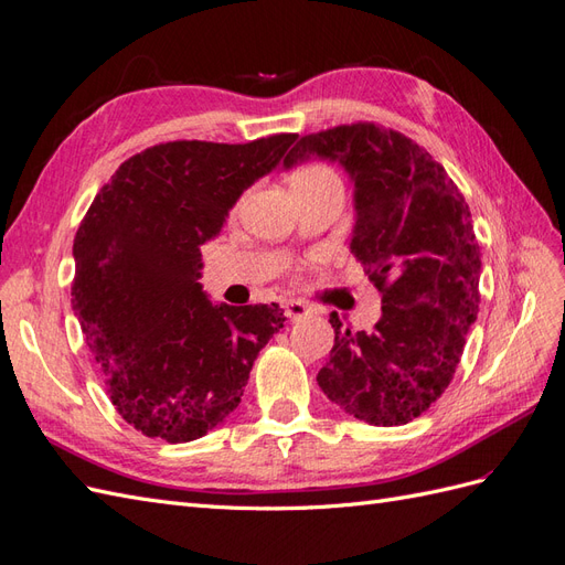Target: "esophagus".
I'll list each match as a JSON object with an SVG mask.
<instances>
[{
    "label": "esophagus",
    "mask_w": 565,
    "mask_h": 565,
    "mask_svg": "<svg viewBox=\"0 0 565 565\" xmlns=\"http://www.w3.org/2000/svg\"><path fill=\"white\" fill-rule=\"evenodd\" d=\"M309 313H311V309L305 305V301H297V299L285 301V316H287V319H290V321L307 319Z\"/></svg>",
    "instance_id": "34e87169"
}]
</instances>
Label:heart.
<instances>
[{
    "label": "heart",
    "mask_w": 565,
    "mask_h": 565,
    "mask_svg": "<svg viewBox=\"0 0 565 565\" xmlns=\"http://www.w3.org/2000/svg\"><path fill=\"white\" fill-rule=\"evenodd\" d=\"M328 179H338L335 172L326 168L321 162H309L305 168H299L292 177V186H305V184H319V182H328Z\"/></svg>",
    "instance_id": "1"
}]
</instances>
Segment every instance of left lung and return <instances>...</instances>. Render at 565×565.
<instances>
[{
  "mask_svg": "<svg viewBox=\"0 0 565 565\" xmlns=\"http://www.w3.org/2000/svg\"><path fill=\"white\" fill-rule=\"evenodd\" d=\"M338 160L354 182L350 249L381 292L374 330H342L321 391L352 417L401 426L444 395L479 311V244L470 205L422 146L371 121L301 136L285 168Z\"/></svg>",
  "mask_w": 565,
  "mask_h": 565,
  "instance_id": "1",
  "label": "left lung"
}]
</instances>
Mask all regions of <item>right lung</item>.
Returning a JSON list of instances; mask_svg holds the SVG:
<instances>
[{
    "label": "right lung",
    "mask_w": 565,
    "mask_h": 565,
    "mask_svg": "<svg viewBox=\"0 0 565 565\" xmlns=\"http://www.w3.org/2000/svg\"><path fill=\"white\" fill-rule=\"evenodd\" d=\"M297 139L170 141L119 164L74 239L72 305L107 395L136 431L168 444L209 434L235 409L278 305H213L201 244Z\"/></svg>",
    "instance_id": "obj_1"
}]
</instances>
